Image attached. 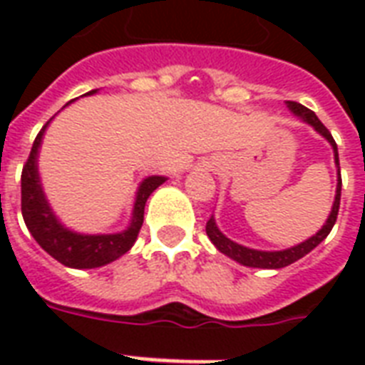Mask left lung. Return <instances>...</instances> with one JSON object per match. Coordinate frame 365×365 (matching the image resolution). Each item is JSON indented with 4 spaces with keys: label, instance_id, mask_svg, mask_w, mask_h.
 Returning a JSON list of instances; mask_svg holds the SVG:
<instances>
[{
    "label": "left lung",
    "instance_id": "8db88e82",
    "mask_svg": "<svg viewBox=\"0 0 365 365\" xmlns=\"http://www.w3.org/2000/svg\"><path fill=\"white\" fill-rule=\"evenodd\" d=\"M288 106V110L294 113L295 117H299L305 123L314 128V130L324 136L329 142V145L334 148V159H335V166H337V189H335V200L334 206H331V212H329L328 220L322 225V229L318 231L317 235H312L311 239H307L305 242L297 244V246H292V248L286 250H278V252H265V250H254V248H246L242 244L233 242L231 239H227L225 235L217 229L216 220L214 216L206 222V235H208V239L212 240V244L216 246L222 254H225L227 257L235 259L240 265L246 267H257V269H282V267H288L292 263H295L297 259H301L303 255H307L311 250H314L318 244L322 242L326 237L329 235L331 227L335 225V220H337V214H339V202H341V168H339V153H337V143H335L334 136L329 134V130L326 126L320 123V119L317 117L314 111H311L305 106L297 104V102H286Z\"/></svg>",
    "mask_w": 365,
    "mask_h": 365
}]
</instances>
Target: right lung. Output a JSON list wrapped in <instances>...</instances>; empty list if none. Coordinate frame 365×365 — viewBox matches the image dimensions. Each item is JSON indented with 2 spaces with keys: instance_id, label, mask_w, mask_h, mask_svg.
I'll return each mask as SVG.
<instances>
[{
  "instance_id": "add662e5",
  "label": "right lung",
  "mask_w": 365,
  "mask_h": 365,
  "mask_svg": "<svg viewBox=\"0 0 365 365\" xmlns=\"http://www.w3.org/2000/svg\"><path fill=\"white\" fill-rule=\"evenodd\" d=\"M94 93H98V91H91L85 96H91ZM51 121H47V125L39 130L36 142L31 145L30 157L22 168L20 183H22V217H24L26 227L31 237L37 240V244L62 265L71 267V269H94V267L108 265L111 261L125 255L132 248V244L136 242L138 233L142 229L143 208H145L149 195L153 193L160 183H165L166 178L148 176L140 183L136 191V200H134L130 225L125 231L111 235L76 233V231L64 227L58 217L54 216L53 208L43 193L39 170H37V155L41 148L43 134Z\"/></svg>"
}]
</instances>
